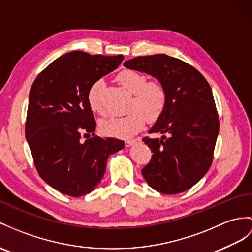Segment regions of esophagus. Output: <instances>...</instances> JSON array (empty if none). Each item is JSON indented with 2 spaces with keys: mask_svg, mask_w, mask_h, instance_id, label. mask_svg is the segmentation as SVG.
I'll list each match as a JSON object with an SVG mask.
<instances>
[{
  "mask_svg": "<svg viewBox=\"0 0 252 252\" xmlns=\"http://www.w3.org/2000/svg\"><path fill=\"white\" fill-rule=\"evenodd\" d=\"M138 141H140L139 138L132 139V140H127V141H125V144H126V146H131V145H133L134 143H137Z\"/></svg>",
  "mask_w": 252,
  "mask_h": 252,
  "instance_id": "obj_1",
  "label": "esophagus"
}]
</instances>
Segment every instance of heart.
Listing matches in <instances>:
<instances>
[{
	"label": "heart",
	"instance_id": "1",
	"mask_svg": "<svg viewBox=\"0 0 252 252\" xmlns=\"http://www.w3.org/2000/svg\"><path fill=\"white\" fill-rule=\"evenodd\" d=\"M123 88L131 94L128 103L129 112L123 116H111L100 123L101 133L108 137L128 139L139 132L145 120L156 121L167 105V91L158 81H147L143 73L125 69L116 76ZM100 82H95L89 90L88 101L91 109L99 114L105 113L100 96Z\"/></svg>",
	"mask_w": 252,
	"mask_h": 252
}]
</instances>
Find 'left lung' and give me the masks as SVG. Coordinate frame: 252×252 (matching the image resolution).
Returning a JSON list of instances; mask_svg holds the SVG:
<instances>
[{
    "label": "left lung",
    "instance_id": "8db88e82",
    "mask_svg": "<svg viewBox=\"0 0 252 252\" xmlns=\"http://www.w3.org/2000/svg\"><path fill=\"white\" fill-rule=\"evenodd\" d=\"M124 66L157 78L167 91V105L145 137L153 155L141 170L147 184L165 194H176L195 185L211 168L219 132V118L210 84L202 73L165 54L128 60Z\"/></svg>",
    "mask_w": 252,
    "mask_h": 252
}]
</instances>
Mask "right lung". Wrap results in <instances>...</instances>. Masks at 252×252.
<instances>
[{
  "label": "right lung",
  "instance_id": "1",
  "mask_svg": "<svg viewBox=\"0 0 252 252\" xmlns=\"http://www.w3.org/2000/svg\"><path fill=\"white\" fill-rule=\"evenodd\" d=\"M123 55L72 51L42 70L29 95L26 137L39 176L71 197L93 191L106 171L108 157L124 141L95 136L96 122L88 101L90 88L119 67ZM82 132L93 137L81 141Z\"/></svg>",
  "mask_w": 252,
  "mask_h": 252
}]
</instances>
